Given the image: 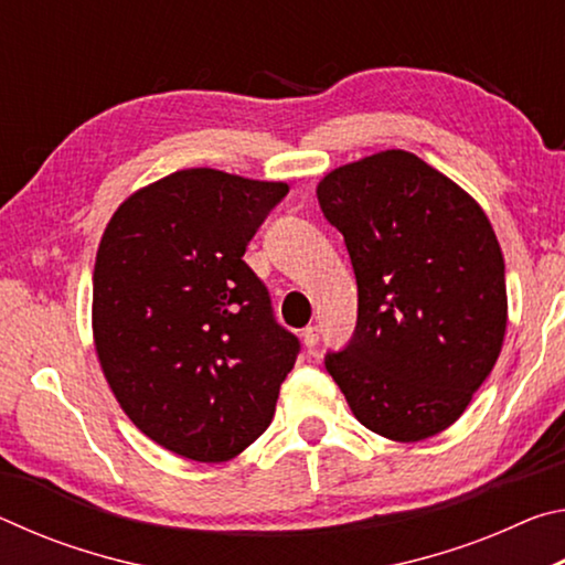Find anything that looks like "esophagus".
<instances>
[{
	"instance_id": "34e87169",
	"label": "esophagus",
	"mask_w": 565,
	"mask_h": 565,
	"mask_svg": "<svg viewBox=\"0 0 565 565\" xmlns=\"http://www.w3.org/2000/svg\"><path fill=\"white\" fill-rule=\"evenodd\" d=\"M301 341H303L306 349L317 347V343H319V329H317V327H306V329L301 331Z\"/></svg>"
}]
</instances>
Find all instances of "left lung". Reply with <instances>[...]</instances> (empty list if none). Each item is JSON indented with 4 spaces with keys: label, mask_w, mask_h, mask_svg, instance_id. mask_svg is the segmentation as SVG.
Here are the masks:
<instances>
[{
    "label": "left lung",
    "mask_w": 565,
    "mask_h": 565,
    "mask_svg": "<svg viewBox=\"0 0 565 565\" xmlns=\"http://www.w3.org/2000/svg\"><path fill=\"white\" fill-rule=\"evenodd\" d=\"M317 196L359 286L356 331L327 371L369 431L396 444L446 431L489 379L509 323L489 216L404 149L331 169Z\"/></svg>",
    "instance_id": "left-lung-1"
}]
</instances>
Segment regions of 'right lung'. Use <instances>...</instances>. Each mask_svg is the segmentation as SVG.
<instances>
[{
    "label": "right lung",
    "mask_w": 565,
    "mask_h": 565,
    "mask_svg": "<svg viewBox=\"0 0 565 565\" xmlns=\"http://www.w3.org/2000/svg\"><path fill=\"white\" fill-rule=\"evenodd\" d=\"M289 191L179 169L111 214L92 279L94 349L114 398L151 441L228 461L271 424L299 341L271 319L246 244Z\"/></svg>",
    "instance_id": "add662e5"
}]
</instances>
